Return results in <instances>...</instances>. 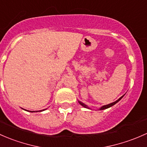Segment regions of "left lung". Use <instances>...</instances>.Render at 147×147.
Wrapping results in <instances>:
<instances>
[{
    "instance_id": "1",
    "label": "left lung",
    "mask_w": 147,
    "mask_h": 147,
    "mask_svg": "<svg viewBox=\"0 0 147 147\" xmlns=\"http://www.w3.org/2000/svg\"><path fill=\"white\" fill-rule=\"evenodd\" d=\"M124 96H125V95H124ZM122 96V97H120V98H119L118 100H116V101H115V102H112V103H110V104H108V105H103V106H102L100 107V110H105V109H107V108H109V107H112V106H113V105H115V104H116L117 103V102H119V100H120L121 99H122V98H123V96ZM78 102H79L80 104H81V105H82L83 107H86V108H88L89 109V107L87 106V105H85L84 103H83V102H81V101H78Z\"/></svg>"
}]
</instances>
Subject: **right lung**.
<instances>
[{
  "instance_id": "right-lung-1",
  "label": "right lung",
  "mask_w": 147,
  "mask_h": 147,
  "mask_svg": "<svg viewBox=\"0 0 147 147\" xmlns=\"http://www.w3.org/2000/svg\"><path fill=\"white\" fill-rule=\"evenodd\" d=\"M46 110V109H45V110H41V111H43V110ZM30 112H31V111H30ZM31 113H34V111H32V112H31Z\"/></svg>"
}]
</instances>
